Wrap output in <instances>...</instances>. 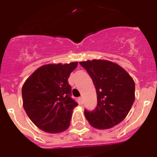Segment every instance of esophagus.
I'll return each instance as SVG.
<instances>
[{
  "label": "esophagus",
  "instance_id": "obj_1",
  "mask_svg": "<svg viewBox=\"0 0 157 157\" xmlns=\"http://www.w3.org/2000/svg\"><path fill=\"white\" fill-rule=\"evenodd\" d=\"M78 99H79V101H80V103H82V101H83V99H82V97H81V98H78Z\"/></svg>",
  "mask_w": 157,
  "mask_h": 157
}]
</instances>
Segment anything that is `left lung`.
Wrapping results in <instances>:
<instances>
[{"label":"left lung","mask_w":157,"mask_h":157,"mask_svg":"<svg viewBox=\"0 0 157 157\" xmlns=\"http://www.w3.org/2000/svg\"><path fill=\"white\" fill-rule=\"evenodd\" d=\"M95 86L98 105L92 112L84 111L93 127L110 129L121 123L135 99V83L128 72L114 62L92 59L79 62Z\"/></svg>","instance_id":"8db88e82"}]
</instances>
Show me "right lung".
Here are the masks:
<instances>
[{"label": "right lung", "instance_id": "right-lung-1", "mask_svg": "<svg viewBox=\"0 0 157 157\" xmlns=\"http://www.w3.org/2000/svg\"><path fill=\"white\" fill-rule=\"evenodd\" d=\"M77 66L78 62L43 65L25 81L22 87L23 109L40 130L57 134L70 126L78 104L70 97L71 87L67 79Z\"/></svg>", "mask_w": 157, "mask_h": 157}]
</instances>
